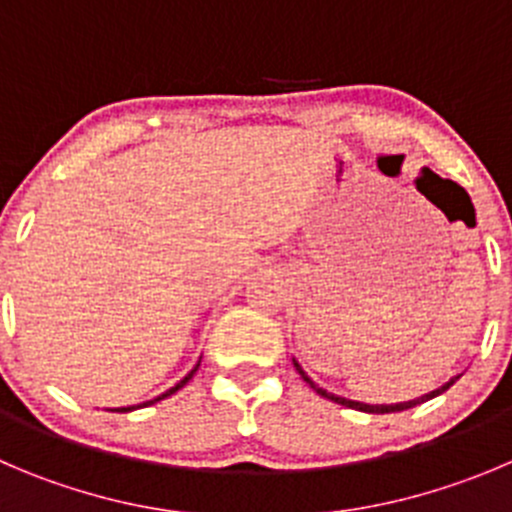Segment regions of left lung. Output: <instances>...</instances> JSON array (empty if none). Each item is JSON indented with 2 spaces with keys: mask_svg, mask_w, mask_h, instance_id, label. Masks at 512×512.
Here are the masks:
<instances>
[{
  "mask_svg": "<svg viewBox=\"0 0 512 512\" xmlns=\"http://www.w3.org/2000/svg\"><path fill=\"white\" fill-rule=\"evenodd\" d=\"M295 369H298V374L303 376V381H308V384H310V389H313L315 394H321L323 399H331V401H336V404H341V407H348V409H358V412H369V414H389V412H404V409H412V407H417V404H422V401H429V399H434V396H439V394H442V391H447V389H450L452 384H455L457 379H460V376H455V379H450V381H447V384H444V386H439V389L429 391V394L419 396V399L404 401V404H361V401H351V399H343V396L328 394L326 389H321V386H315L313 381L308 379V374H305V371L300 369L298 364H295Z\"/></svg>",
  "mask_w": 512,
  "mask_h": 512,
  "instance_id": "1",
  "label": "left lung"
}]
</instances>
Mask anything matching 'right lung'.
<instances>
[{"label": "right lung", "instance_id": "right-lung-1", "mask_svg": "<svg viewBox=\"0 0 512 512\" xmlns=\"http://www.w3.org/2000/svg\"><path fill=\"white\" fill-rule=\"evenodd\" d=\"M197 369H199V364H197V366H194V369H191V371H189V374H186V376H184V379H181V381H179V384H176V386H171V389H169V391H166V394L156 396V399L146 401V404H154V401H161V399H166V396L176 394V391H179V389H181V386H184V384H186V381H189V379H191V376L197 374ZM116 412H131V407H121V409H116Z\"/></svg>", "mask_w": 512, "mask_h": 512}]
</instances>
